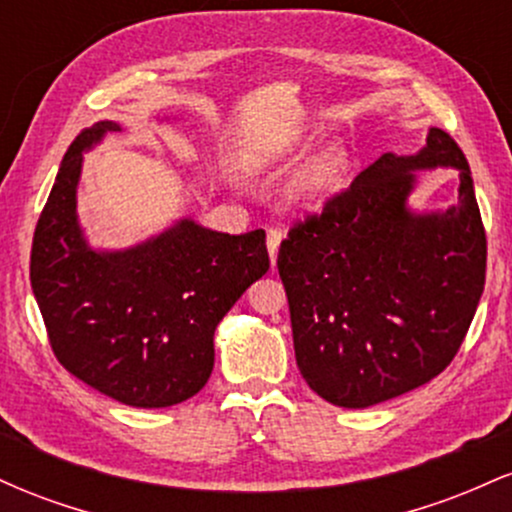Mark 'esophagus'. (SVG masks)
I'll list each match as a JSON object with an SVG mask.
<instances>
[{
  "label": "esophagus",
  "mask_w": 512,
  "mask_h": 512,
  "mask_svg": "<svg viewBox=\"0 0 512 512\" xmlns=\"http://www.w3.org/2000/svg\"><path fill=\"white\" fill-rule=\"evenodd\" d=\"M281 238H284V233H281L279 228H269L267 231V250H269V260H272V267L276 264V252H279Z\"/></svg>",
  "instance_id": "34e87169"
}]
</instances>
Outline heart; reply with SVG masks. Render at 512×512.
Masks as SVG:
<instances>
[{"mask_svg": "<svg viewBox=\"0 0 512 512\" xmlns=\"http://www.w3.org/2000/svg\"><path fill=\"white\" fill-rule=\"evenodd\" d=\"M349 154L342 142H327L303 161L291 180V199L301 207H320L342 192Z\"/></svg>", "mask_w": 512, "mask_h": 512, "instance_id": "heart-1", "label": "heart"}]
</instances>
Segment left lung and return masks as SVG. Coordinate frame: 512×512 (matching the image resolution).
<instances>
[{"instance_id": "1", "label": "left lung", "mask_w": 512, "mask_h": 512, "mask_svg": "<svg viewBox=\"0 0 512 512\" xmlns=\"http://www.w3.org/2000/svg\"><path fill=\"white\" fill-rule=\"evenodd\" d=\"M455 167L458 202L416 212L419 169ZM296 363L330 404L366 409L426 385L455 358L486 279V233L460 146L431 127L411 156L387 151L293 226L279 248Z\"/></svg>"}]
</instances>
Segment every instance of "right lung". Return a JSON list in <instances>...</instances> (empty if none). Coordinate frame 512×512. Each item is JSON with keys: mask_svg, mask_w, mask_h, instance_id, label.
<instances>
[{"mask_svg": "<svg viewBox=\"0 0 512 512\" xmlns=\"http://www.w3.org/2000/svg\"><path fill=\"white\" fill-rule=\"evenodd\" d=\"M113 132L117 122H96L62 158L35 226L33 296L69 373L127 407H173L207 385L216 327L267 274L264 231L228 236L182 216L129 248H93L76 190L84 154Z\"/></svg>", "mask_w": 512, "mask_h": 512, "instance_id": "1", "label": "right lung"}]
</instances>
